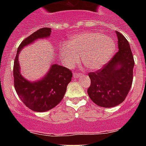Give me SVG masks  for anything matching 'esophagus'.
Segmentation results:
<instances>
[{
    "instance_id": "34e87169",
    "label": "esophagus",
    "mask_w": 146,
    "mask_h": 146,
    "mask_svg": "<svg viewBox=\"0 0 146 146\" xmlns=\"http://www.w3.org/2000/svg\"><path fill=\"white\" fill-rule=\"evenodd\" d=\"M82 75V74H80V73H77V72H74V74H73V77H74V78H78V77H81Z\"/></svg>"
}]
</instances>
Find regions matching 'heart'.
<instances>
[{
	"label": "heart",
	"instance_id": "heart-1",
	"mask_svg": "<svg viewBox=\"0 0 146 146\" xmlns=\"http://www.w3.org/2000/svg\"><path fill=\"white\" fill-rule=\"evenodd\" d=\"M113 38L99 32L74 35L68 43L60 45V58L68 68L74 66L81 56L82 64L91 70H98L111 59L115 52Z\"/></svg>",
	"mask_w": 146,
	"mask_h": 146
}]
</instances>
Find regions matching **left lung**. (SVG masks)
<instances>
[{"mask_svg": "<svg viewBox=\"0 0 146 146\" xmlns=\"http://www.w3.org/2000/svg\"><path fill=\"white\" fill-rule=\"evenodd\" d=\"M118 52L102 69L89 73L91 86L88 89L90 99L99 107L113 108L124 101L133 80L135 66L128 41L119 32Z\"/></svg>", "mask_w": 146, "mask_h": 146, "instance_id": "1", "label": "left lung"}]
</instances>
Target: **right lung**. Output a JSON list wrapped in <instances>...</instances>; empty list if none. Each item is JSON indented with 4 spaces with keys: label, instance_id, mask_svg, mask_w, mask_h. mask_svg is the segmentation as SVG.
<instances>
[{
    "label": "right lung",
    "instance_id": "right-lung-1",
    "mask_svg": "<svg viewBox=\"0 0 146 146\" xmlns=\"http://www.w3.org/2000/svg\"><path fill=\"white\" fill-rule=\"evenodd\" d=\"M51 32L50 28H40L23 40L14 63V85L17 94L25 106L35 112H46L58 104L72 80V72L57 64H51L44 77L36 81L28 80L21 74L18 60L21 50L36 40L50 38Z\"/></svg>",
    "mask_w": 146,
    "mask_h": 146
}]
</instances>
